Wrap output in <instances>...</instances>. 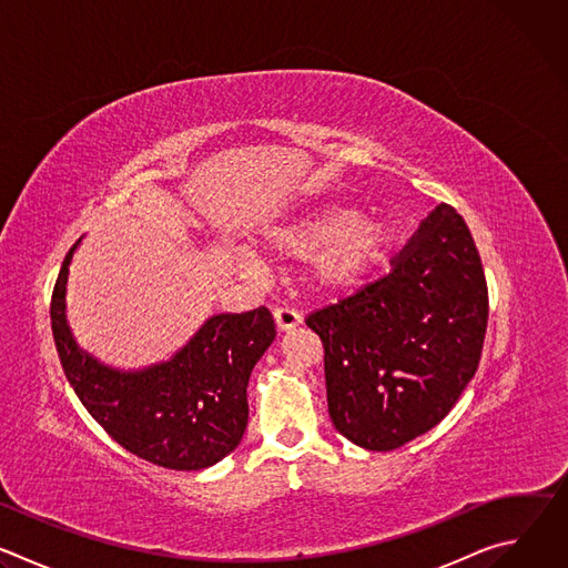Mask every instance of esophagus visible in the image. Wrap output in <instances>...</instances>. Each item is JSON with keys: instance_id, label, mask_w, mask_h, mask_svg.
Returning a JSON list of instances; mask_svg holds the SVG:
<instances>
[{"instance_id": "1", "label": "esophagus", "mask_w": 568, "mask_h": 568, "mask_svg": "<svg viewBox=\"0 0 568 568\" xmlns=\"http://www.w3.org/2000/svg\"><path fill=\"white\" fill-rule=\"evenodd\" d=\"M274 321H276V328L281 333H287V331H294L296 326H301V316L298 312L290 310V307H278L274 310Z\"/></svg>"}]
</instances>
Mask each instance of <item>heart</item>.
Masks as SVG:
<instances>
[{
	"instance_id": "obj_1",
	"label": "heart",
	"mask_w": 568,
	"mask_h": 568,
	"mask_svg": "<svg viewBox=\"0 0 568 568\" xmlns=\"http://www.w3.org/2000/svg\"><path fill=\"white\" fill-rule=\"evenodd\" d=\"M346 206H323L261 233V247L274 258L312 256L310 278L321 290L357 285L390 250L393 226L382 215H357Z\"/></svg>"
}]
</instances>
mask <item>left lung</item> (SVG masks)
I'll list each match as a JSON object with an SVG mask.
<instances>
[{"mask_svg": "<svg viewBox=\"0 0 568 568\" xmlns=\"http://www.w3.org/2000/svg\"><path fill=\"white\" fill-rule=\"evenodd\" d=\"M326 351L335 429L390 452L434 429L478 368L488 285L465 220L436 206L393 272L307 316Z\"/></svg>", "mask_w": 568, "mask_h": 568, "instance_id": "8db88e82", "label": "left lung"}]
</instances>
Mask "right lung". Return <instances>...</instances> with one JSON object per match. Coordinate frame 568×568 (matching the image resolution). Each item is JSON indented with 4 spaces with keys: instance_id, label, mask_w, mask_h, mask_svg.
I'll return each mask as SVG.
<instances>
[{
    "instance_id": "1",
    "label": "right lung",
    "mask_w": 568,
    "mask_h": 568,
    "mask_svg": "<svg viewBox=\"0 0 568 568\" xmlns=\"http://www.w3.org/2000/svg\"><path fill=\"white\" fill-rule=\"evenodd\" d=\"M69 250L51 298L62 371L90 416L134 456L169 469H204L229 456L250 420L247 386L276 331L267 307L213 314L169 359L141 368L101 362L78 344L67 316Z\"/></svg>"
}]
</instances>
